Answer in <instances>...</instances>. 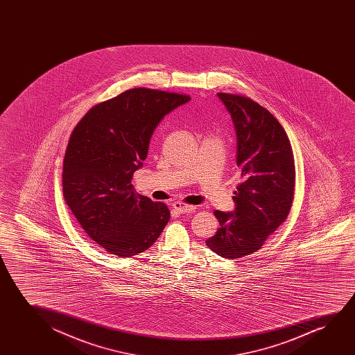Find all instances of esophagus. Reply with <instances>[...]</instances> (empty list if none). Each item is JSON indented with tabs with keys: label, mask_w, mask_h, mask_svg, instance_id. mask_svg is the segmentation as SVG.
<instances>
[{
	"label": "esophagus",
	"mask_w": 355,
	"mask_h": 355,
	"mask_svg": "<svg viewBox=\"0 0 355 355\" xmlns=\"http://www.w3.org/2000/svg\"><path fill=\"white\" fill-rule=\"evenodd\" d=\"M172 206H173V209H175L177 212H180V214H187V212H193V211H195V206L184 204V202H180V201H175Z\"/></svg>",
	"instance_id": "1"
}]
</instances>
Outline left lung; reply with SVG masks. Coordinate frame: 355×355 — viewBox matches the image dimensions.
I'll use <instances>...</instances> for the list:
<instances>
[{"label":"left lung","instance_id":"left-lung-1","mask_svg":"<svg viewBox=\"0 0 355 355\" xmlns=\"http://www.w3.org/2000/svg\"><path fill=\"white\" fill-rule=\"evenodd\" d=\"M217 96L233 119L243 182L234 191V212L214 211L219 228L206 245L218 256L236 259L258 251L285 222L293 202L296 168L291 143L272 114L246 96Z\"/></svg>","mask_w":355,"mask_h":355}]
</instances>
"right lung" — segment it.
Listing matches in <instances>:
<instances>
[{
  "label": "right lung",
  "instance_id": "add662e5",
  "mask_svg": "<svg viewBox=\"0 0 355 355\" xmlns=\"http://www.w3.org/2000/svg\"><path fill=\"white\" fill-rule=\"evenodd\" d=\"M188 101L187 94L132 88L91 107L73 128L64 156V199L107 252H144L168 223V207L137 194L131 180L159 122Z\"/></svg>",
  "mask_w": 355,
  "mask_h": 355
}]
</instances>
